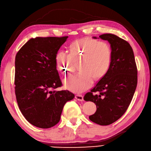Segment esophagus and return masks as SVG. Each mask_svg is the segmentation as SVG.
Returning <instances> with one entry per match:
<instances>
[{"mask_svg": "<svg viewBox=\"0 0 151 151\" xmlns=\"http://www.w3.org/2000/svg\"><path fill=\"white\" fill-rule=\"evenodd\" d=\"M75 98H76V99H77L79 101L83 100V96L81 94H76L75 96Z\"/></svg>", "mask_w": 151, "mask_h": 151, "instance_id": "obj_1", "label": "esophagus"}]
</instances>
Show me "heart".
<instances>
[{
  "label": "heart",
  "mask_w": 151,
  "mask_h": 151,
  "mask_svg": "<svg viewBox=\"0 0 151 151\" xmlns=\"http://www.w3.org/2000/svg\"><path fill=\"white\" fill-rule=\"evenodd\" d=\"M111 48L108 43L83 38L70 45L69 53L58 51L55 62L59 71L67 75L79 61V72L69 76L64 84L69 90L80 93L91 87L93 78L99 79L106 74L111 63Z\"/></svg>",
  "instance_id": "obj_1"
}]
</instances>
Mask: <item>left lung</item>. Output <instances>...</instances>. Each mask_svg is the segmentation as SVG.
<instances>
[{"label": "left lung", "instance_id": "8db88e82", "mask_svg": "<svg viewBox=\"0 0 151 151\" xmlns=\"http://www.w3.org/2000/svg\"><path fill=\"white\" fill-rule=\"evenodd\" d=\"M98 38L109 43L111 63L103 78L85 95L84 100L96 106V111L89 116V119L106 126L117 121L127 110L136 89L137 70L134 51L128 42L112 34H104ZM96 92L99 94L95 95Z\"/></svg>", "mask_w": 151, "mask_h": 151}]
</instances>
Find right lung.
<instances>
[{
  "instance_id": "obj_1",
  "label": "right lung",
  "mask_w": 151,
  "mask_h": 151,
  "mask_svg": "<svg viewBox=\"0 0 151 151\" xmlns=\"http://www.w3.org/2000/svg\"><path fill=\"white\" fill-rule=\"evenodd\" d=\"M67 38H31L15 56V92L18 106L27 121L36 127L56 125L64 104L75 96L68 91L53 90L62 85L55 56Z\"/></svg>"
}]
</instances>
